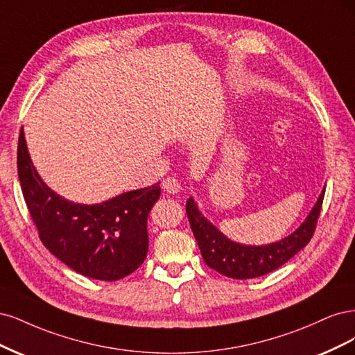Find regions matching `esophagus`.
<instances>
[{
	"label": "esophagus",
	"mask_w": 355,
	"mask_h": 355,
	"mask_svg": "<svg viewBox=\"0 0 355 355\" xmlns=\"http://www.w3.org/2000/svg\"><path fill=\"white\" fill-rule=\"evenodd\" d=\"M162 189L164 191L169 193V194H175L181 190V186H180V181L174 177H168L162 181Z\"/></svg>",
	"instance_id": "obj_1"
}]
</instances>
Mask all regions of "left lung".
Returning a JSON list of instances; mask_svg holds the SVG:
<instances>
[{"label":"left lung","mask_w":355,"mask_h":355,"mask_svg":"<svg viewBox=\"0 0 355 355\" xmlns=\"http://www.w3.org/2000/svg\"><path fill=\"white\" fill-rule=\"evenodd\" d=\"M324 189L306 215L305 221L296 230L279 242L268 245H243L224 236L208 218L199 211L193 198L187 199L186 212L194 239L199 245L200 254L207 266L232 279H255L280 268L293 255L300 252L310 242L317 218L322 211Z\"/></svg>","instance_id":"8db88e82"}]
</instances>
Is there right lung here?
I'll return each mask as SVG.
<instances>
[{"mask_svg":"<svg viewBox=\"0 0 355 355\" xmlns=\"http://www.w3.org/2000/svg\"><path fill=\"white\" fill-rule=\"evenodd\" d=\"M17 173L41 242L67 267L89 279L115 282L143 264L148 250L147 216L161 196L159 182L94 205L66 200L37 173L24 128Z\"/></svg>","mask_w":355,"mask_h":355,"instance_id":"add662e5","label":"right lung"}]
</instances>
